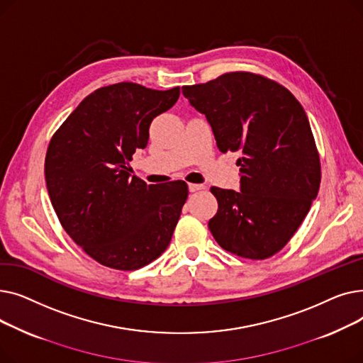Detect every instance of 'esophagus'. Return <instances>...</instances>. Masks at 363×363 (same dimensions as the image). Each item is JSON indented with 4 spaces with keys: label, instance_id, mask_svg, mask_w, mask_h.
<instances>
[{
    "label": "esophagus",
    "instance_id": "34e87169",
    "mask_svg": "<svg viewBox=\"0 0 363 363\" xmlns=\"http://www.w3.org/2000/svg\"><path fill=\"white\" fill-rule=\"evenodd\" d=\"M188 189L191 193H196V191H199V189H204V185L203 184H188Z\"/></svg>",
    "mask_w": 363,
    "mask_h": 363
}]
</instances>
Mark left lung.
<instances>
[{"mask_svg":"<svg viewBox=\"0 0 363 363\" xmlns=\"http://www.w3.org/2000/svg\"><path fill=\"white\" fill-rule=\"evenodd\" d=\"M182 94L211 123L218 148L240 152V191L211 188L219 207L208 230L237 256H274L319 191L320 163L306 111L287 88L249 72L182 86Z\"/></svg>","mask_w":363,"mask_h":363,"instance_id":"left-lung-1","label":"left lung"}]
</instances>
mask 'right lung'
<instances>
[{"label": "right lung", "instance_id": "right-lung-1", "mask_svg": "<svg viewBox=\"0 0 363 363\" xmlns=\"http://www.w3.org/2000/svg\"><path fill=\"white\" fill-rule=\"evenodd\" d=\"M178 99L179 86L108 85L85 97L50 141L45 181L57 218L107 268L140 269L172 240L188 185H148L130 177L128 163L137 148H145L151 121Z\"/></svg>", "mask_w": 363, "mask_h": 363}]
</instances>
